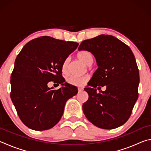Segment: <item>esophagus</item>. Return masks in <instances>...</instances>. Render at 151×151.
<instances>
[{
    "instance_id": "esophagus-1",
    "label": "esophagus",
    "mask_w": 151,
    "mask_h": 151,
    "mask_svg": "<svg viewBox=\"0 0 151 151\" xmlns=\"http://www.w3.org/2000/svg\"><path fill=\"white\" fill-rule=\"evenodd\" d=\"M78 92H81V91H83V88H78Z\"/></svg>"
}]
</instances>
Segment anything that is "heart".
I'll list each match as a JSON object with an SVG mask.
<instances>
[{
	"label": "heart",
	"mask_w": 151,
	"mask_h": 151,
	"mask_svg": "<svg viewBox=\"0 0 151 151\" xmlns=\"http://www.w3.org/2000/svg\"><path fill=\"white\" fill-rule=\"evenodd\" d=\"M78 58L87 66H91L93 63V55L88 50H81L78 53ZM68 58L65 60L62 65V71L64 74L68 73ZM88 81L87 76H70L67 78V83L71 85L76 86H83Z\"/></svg>",
	"instance_id": "1"
}]
</instances>
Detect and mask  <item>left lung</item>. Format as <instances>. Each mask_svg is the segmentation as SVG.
<instances>
[{"label":"left lung","instance_id":"1","mask_svg":"<svg viewBox=\"0 0 151 151\" xmlns=\"http://www.w3.org/2000/svg\"><path fill=\"white\" fill-rule=\"evenodd\" d=\"M78 49L91 52L99 66L88 83L91 87L85 88L88 94L87 101L83 104L85 116L101 129L121 126L129 119L139 96V72L131 49L107 35L85 40ZM104 86L106 90L101 91Z\"/></svg>","mask_w":151,"mask_h":151}]
</instances>
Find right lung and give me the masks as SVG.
<instances>
[{"label": "right lung", "instance_id": "right-lung-1", "mask_svg": "<svg viewBox=\"0 0 151 151\" xmlns=\"http://www.w3.org/2000/svg\"><path fill=\"white\" fill-rule=\"evenodd\" d=\"M78 43L43 36L25 45L16 58L11 76V98L21 121L29 129L45 131L57 124L65 104L78 93L65 83L62 65ZM54 81L62 87L49 88Z\"/></svg>", "mask_w": 151, "mask_h": 151}]
</instances>
